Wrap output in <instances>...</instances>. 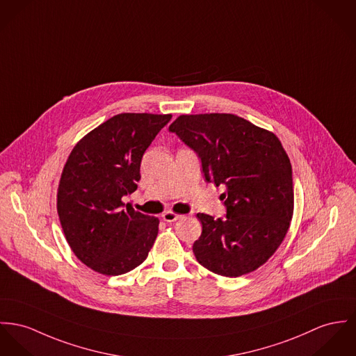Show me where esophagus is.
Instances as JSON below:
<instances>
[{
    "label": "esophagus",
    "mask_w": 356,
    "mask_h": 356,
    "mask_svg": "<svg viewBox=\"0 0 356 356\" xmlns=\"http://www.w3.org/2000/svg\"><path fill=\"white\" fill-rule=\"evenodd\" d=\"M180 218H181V216L176 214L173 211H166V213L163 214V219H164L165 222H175V220Z\"/></svg>",
    "instance_id": "obj_1"
}]
</instances>
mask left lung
<instances>
[{"label":"left lung","mask_w":356,"mask_h":356,"mask_svg":"<svg viewBox=\"0 0 356 356\" xmlns=\"http://www.w3.org/2000/svg\"><path fill=\"white\" fill-rule=\"evenodd\" d=\"M169 130L197 153L207 181L226 186V218L197 214L196 260L227 277L257 270L284 240L294 213L291 164L279 138L232 113L180 115Z\"/></svg>","instance_id":"left-lung-1"}]
</instances>
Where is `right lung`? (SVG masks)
<instances>
[{"label": "right lung", "mask_w": 356, "mask_h": 356, "mask_svg": "<svg viewBox=\"0 0 356 356\" xmlns=\"http://www.w3.org/2000/svg\"><path fill=\"white\" fill-rule=\"evenodd\" d=\"M172 115L124 112L76 143L63 166L56 210L77 259L107 276L126 274L145 261L160 220L126 206L137 190L140 160Z\"/></svg>", "instance_id": "obj_1"}]
</instances>
